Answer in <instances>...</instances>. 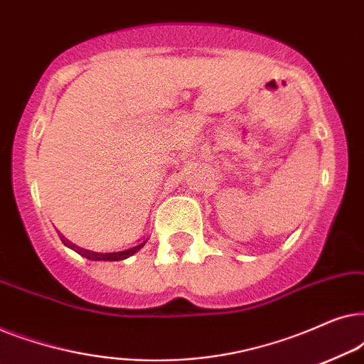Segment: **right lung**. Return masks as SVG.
I'll return each instance as SVG.
<instances>
[{
    "label": "right lung",
    "mask_w": 364,
    "mask_h": 364,
    "mask_svg": "<svg viewBox=\"0 0 364 364\" xmlns=\"http://www.w3.org/2000/svg\"><path fill=\"white\" fill-rule=\"evenodd\" d=\"M61 240L64 242V245L74 248V250H76L81 257H86V258H89V260H106V262H119V260H124V258L131 257V255H134V253H136V252L141 250V248L144 247V243H146V242H142V243H139V245L129 248V250H124V252L96 253V252H89V250H84V248H79V247H76V245H73V243L69 242V240H66V238H64L63 235H61Z\"/></svg>",
    "instance_id": "add662e5"
}]
</instances>
